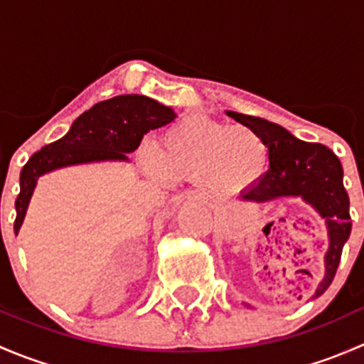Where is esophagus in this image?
<instances>
[{
  "label": "esophagus",
  "instance_id": "esophagus-1",
  "mask_svg": "<svg viewBox=\"0 0 364 364\" xmlns=\"http://www.w3.org/2000/svg\"><path fill=\"white\" fill-rule=\"evenodd\" d=\"M186 199L188 200H199V203H205L208 200V197H205V193L199 192V190H190L188 193H186Z\"/></svg>",
  "mask_w": 364,
  "mask_h": 364
}]
</instances>
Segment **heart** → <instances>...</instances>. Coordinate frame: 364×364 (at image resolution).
<instances>
[{
    "label": "heart",
    "instance_id": "b5f03b06",
    "mask_svg": "<svg viewBox=\"0 0 364 364\" xmlns=\"http://www.w3.org/2000/svg\"><path fill=\"white\" fill-rule=\"evenodd\" d=\"M139 161L156 178L205 183L216 193H237L266 176L269 148L250 128L188 114L161 134L159 151L144 146Z\"/></svg>",
    "mask_w": 364,
    "mask_h": 364
}]
</instances>
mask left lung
Masks as SVG:
<instances>
[{"mask_svg":"<svg viewBox=\"0 0 364 364\" xmlns=\"http://www.w3.org/2000/svg\"><path fill=\"white\" fill-rule=\"evenodd\" d=\"M227 116L257 132L269 148V168L266 176L250 190L240 196L243 203L297 197L315 209L328 227L329 247L324 255V278L311 299L324 294L338 269L341 250L350 236L348 196L343 188V168L338 156L329 148L294 137L284 127L262 117L225 111ZM250 306V304H247Z\"/></svg>","mask_w":364,"mask_h":364,"instance_id":"1","label":"left lung"}]
</instances>
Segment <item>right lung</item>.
<instances>
[{
  "mask_svg": "<svg viewBox=\"0 0 364 364\" xmlns=\"http://www.w3.org/2000/svg\"><path fill=\"white\" fill-rule=\"evenodd\" d=\"M176 117L167 105L144 95H119L95 104L82 112L60 141L43 146L21 171V193L16 200V236L24 222L36 181L47 172L98 161H130L149 130L164 127Z\"/></svg>",
  "mask_w": 364,
  "mask_h": 364,
  "instance_id": "add662e5",
  "label": "right lung"
}]
</instances>
